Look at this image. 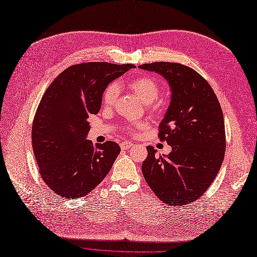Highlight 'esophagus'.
Instances as JSON below:
<instances>
[{
	"label": "esophagus",
	"mask_w": 257,
	"mask_h": 257,
	"mask_svg": "<svg viewBox=\"0 0 257 257\" xmlns=\"http://www.w3.org/2000/svg\"><path fill=\"white\" fill-rule=\"evenodd\" d=\"M133 146H134V144L131 143V142H122V143L120 144L121 150H128V149L133 148Z\"/></svg>",
	"instance_id": "1"
}]
</instances>
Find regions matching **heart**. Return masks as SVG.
<instances>
[{"label": "heart", "instance_id": "1", "mask_svg": "<svg viewBox=\"0 0 257 257\" xmlns=\"http://www.w3.org/2000/svg\"><path fill=\"white\" fill-rule=\"evenodd\" d=\"M128 88L135 93L138 98L145 104L153 103L158 98L159 91H160L158 82L150 76H142L131 80L128 83ZM118 94V84H109L103 94V104L106 106H111L117 99Z\"/></svg>", "mask_w": 257, "mask_h": 257}]
</instances>
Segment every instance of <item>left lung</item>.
Returning <instances> with one entry per match:
<instances>
[{"label":"left lung","mask_w":257,"mask_h":257,"mask_svg":"<svg viewBox=\"0 0 257 257\" xmlns=\"http://www.w3.org/2000/svg\"><path fill=\"white\" fill-rule=\"evenodd\" d=\"M161 75L170 89V102L159 138L172 146L157 156L149 145L142 174L163 203L189 204L208 189L224 160V116L216 96L198 72L184 65L157 62L139 66Z\"/></svg>","instance_id":"8db88e82"}]
</instances>
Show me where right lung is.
Returning <instances> with one entry per match:
<instances>
[{"label":"right lung","instance_id":"obj_1","mask_svg":"<svg viewBox=\"0 0 257 257\" xmlns=\"http://www.w3.org/2000/svg\"><path fill=\"white\" fill-rule=\"evenodd\" d=\"M134 65L84 63L67 68L52 81L32 124V148L46 184L66 199L91 192L105 178L120 153L113 141L88 140L89 116L101 107L107 85Z\"/></svg>","mask_w":257,"mask_h":257}]
</instances>
